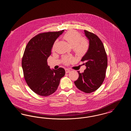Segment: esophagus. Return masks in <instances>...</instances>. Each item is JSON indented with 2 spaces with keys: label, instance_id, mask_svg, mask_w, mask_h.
<instances>
[{
  "label": "esophagus",
  "instance_id": "esophagus-1",
  "mask_svg": "<svg viewBox=\"0 0 131 131\" xmlns=\"http://www.w3.org/2000/svg\"><path fill=\"white\" fill-rule=\"evenodd\" d=\"M65 71H66V73H68L70 72V70L69 69H66Z\"/></svg>",
  "mask_w": 131,
  "mask_h": 131
}]
</instances>
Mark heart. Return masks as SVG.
<instances>
[{"instance_id": "heart-1", "label": "heart", "mask_w": 131, "mask_h": 131, "mask_svg": "<svg viewBox=\"0 0 131 131\" xmlns=\"http://www.w3.org/2000/svg\"><path fill=\"white\" fill-rule=\"evenodd\" d=\"M64 39L68 43L70 46L73 48L75 53L79 56L83 55L88 49L89 44L84 38H82L81 35L78 32L70 30L67 32L63 36ZM56 43L53 45V49H54ZM74 60L72 57H65L63 59L64 62L68 64Z\"/></svg>"}]
</instances>
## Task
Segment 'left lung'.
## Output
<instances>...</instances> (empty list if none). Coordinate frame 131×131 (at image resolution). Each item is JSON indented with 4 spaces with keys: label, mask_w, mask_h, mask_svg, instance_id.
Returning <instances> with one entry per match:
<instances>
[{
    "label": "left lung",
    "mask_w": 131,
    "mask_h": 131,
    "mask_svg": "<svg viewBox=\"0 0 131 131\" xmlns=\"http://www.w3.org/2000/svg\"><path fill=\"white\" fill-rule=\"evenodd\" d=\"M84 34L89 41L87 52L81 58L86 69L74 82L76 87L82 91L90 93L101 86L106 77L107 59L104 45L96 35L87 30Z\"/></svg>",
    "instance_id": "8db88e82"
}]
</instances>
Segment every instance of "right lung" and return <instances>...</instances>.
Instances as JSON below:
<instances>
[{
  "mask_svg": "<svg viewBox=\"0 0 131 131\" xmlns=\"http://www.w3.org/2000/svg\"><path fill=\"white\" fill-rule=\"evenodd\" d=\"M64 30L39 34L26 46L21 63L24 77L28 86L39 95L53 93L65 74L64 69H51L47 63L55 41Z\"/></svg>",
  "mask_w": 131,
  "mask_h": 131,
  "instance_id": "obj_1",
  "label": "right lung"
}]
</instances>
